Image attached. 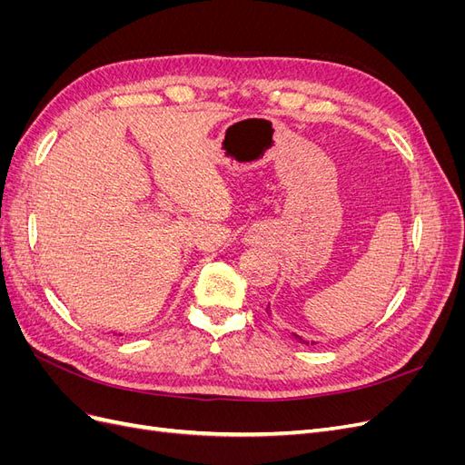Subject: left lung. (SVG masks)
Listing matches in <instances>:
<instances>
[{
  "instance_id": "1",
  "label": "left lung",
  "mask_w": 465,
  "mask_h": 465,
  "mask_svg": "<svg viewBox=\"0 0 465 465\" xmlns=\"http://www.w3.org/2000/svg\"><path fill=\"white\" fill-rule=\"evenodd\" d=\"M267 314H270V308H267ZM294 337H297V340H302V337H299V335H294ZM306 343V341H304ZM312 345H314V341H312Z\"/></svg>"
}]
</instances>
